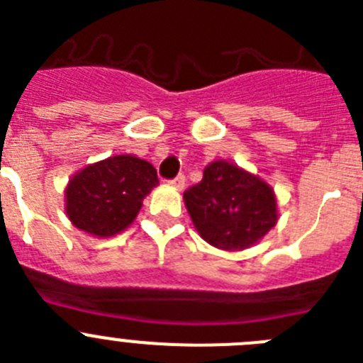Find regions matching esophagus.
Returning a JSON list of instances; mask_svg holds the SVG:
<instances>
[{
	"instance_id": "obj_1",
	"label": "esophagus",
	"mask_w": 363,
	"mask_h": 363,
	"mask_svg": "<svg viewBox=\"0 0 363 363\" xmlns=\"http://www.w3.org/2000/svg\"><path fill=\"white\" fill-rule=\"evenodd\" d=\"M171 185H172V187H174V189H178V191H182V189L185 187V176H184V174L176 176V178L171 182Z\"/></svg>"
}]
</instances>
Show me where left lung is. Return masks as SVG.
<instances>
[{"mask_svg": "<svg viewBox=\"0 0 363 363\" xmlns=\"http://www.w3.org/2000/svg\"><path fill=\"white\" fill-rule=\"evenodd\" d=\"M198 234L221 251L249 249L277 225L274 189L227 160L211 162L200 184L184 194Z\"/></svg>", "mask_w": 363, "mask_h": 363, "instance_id": "8db88e82", "label": "left lung"}]
</instances>
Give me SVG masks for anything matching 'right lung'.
Returning a JSON list of instances; mask_svg holds the SVG:
<instances>
[{
    "label": "right lung",
    "mask_w": 363,
    "mask_h": 363,
    "mask_svg": "<svg viewBox=\"0 0 363 363\" xmlns=\"http://www.w3.org/2000/svg\"><path fill=\"white\" fill-rule=\"evenodd\" d=\"M156 169L133 154L83 167L65 187L70 223L96 238H112L136 220L143 198L158 185Z\"/></svg>",
    "instance_id": "right-lung-1"
}]
</instances>
